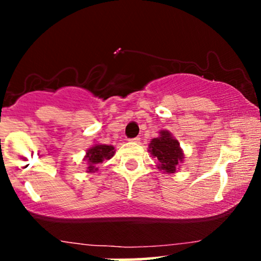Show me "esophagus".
I'll list each match as a JSON object with an SVG mask.
<instances>
[{"mask_svg": "<svg viewBox=\"0 0 261 261\" xmlns=\"http://www.w3.org/2000/svg\"><path fill=\"white\" fill-rule=\"evenodd\" d=\"M130 141H131V142H134V143H140L141 139H140V137H134V139H130Z\"/></svg>", "mask_w": 261, "mask_h": 261, "instance_id": "34e87169", "label": "esophagus"}]
</instances>
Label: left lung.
I'll return each instance as SVG.
<instances>
[{
  "label": "left lung",
  "instance_id": "left-lung-1",
  "mask_svg": "<svg viewBox=\"0 0 261 261\" xmlns=\"http://www.w3.org/2000/svg\"><path fill=\"white\" fill-rule=\"evenodd\" d=\"M161 136L149 143V152L157 158L158 168L167 173H175L179 162L184 158L179 142L173 139L168 131H161Z\"/></svg>",
  "mask_w": 261,
  "mask_h": 261
}]
</instances>
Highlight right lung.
<instances>
[{"mask_svg": "<svg viewBox=\"0 0 261 261\" xmlns=\"http://www.w3.org/2000/svg\"><path fill=\"white\" fill-rule=\"evenodd\" d=\"M114 153H115V151H114L113 146L107 145H95L94 147L88 149L86 155V160L88 162V172H95L97 164L106 160H110Z\"/></svg>", "mask_w": 261, "mask_h": 261, "instance_id": "obj_1", "label": "right lung"}]
</instances>
